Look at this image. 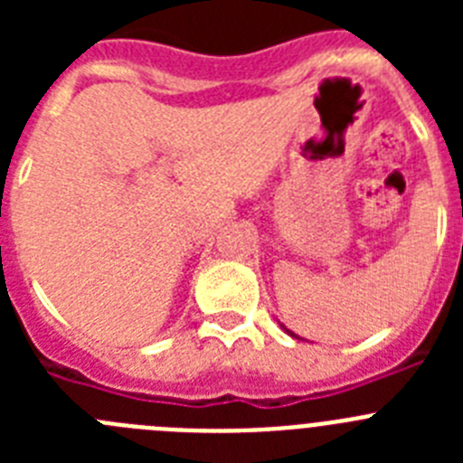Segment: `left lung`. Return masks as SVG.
<instances>
[{
	"label": "left lung",
	"instance_id": "left-lung-1",
	"mask_svg": "<svg viewBox=\"0 0 463 463\" xmlns=\"http://www.w3.org/2000/svg\"><path fill=\"white\" fill-rule=\"evenodd\" d=\"M288 334H289V336H294V334H292V331H288Z\"/></svg>",
	"mask_w": 463,
	"mask_h": 463
}]
</instances>
